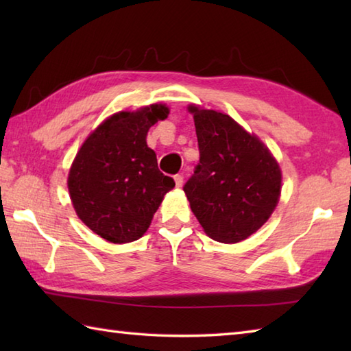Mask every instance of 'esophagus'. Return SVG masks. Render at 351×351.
<instances>
[{
    "label": "esophagus",
    "instance_id": "esophagus-1",
    "mask_svg": "<svg viewBox=\"0 0 351 351\" xmlns=\"http://www.w3.org/2000/svg\"><path fill=\"white\" fill-rule=\"evenodd\" d=\"M175 184H176L178 189H181L182 184H184V176L182 175H175Z\"/></svg>",
    "mask_w": 351,
    "mask_h": 351
}]
</instances>
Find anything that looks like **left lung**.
Returning a JSON list of instances; mask_svg holds the SVG:
<instances>
[{
	"instance_id": "obj_1",
	"label": "left lung",
	"mask_w": 351,
	"mask_h": 351,
	"mask_svg": "<svg viewBox=\"0 0 351 351\" xmlns=\"http://www.w3.org/2000/svg\"><path fill=\"white\" fill-rule=\"evenodd\" d=\"M189 110L200 154L195 173L184 185L191 211L213 240L243 241L270 219L279 202V164L263 141L230 116Z\"/></svg>"
}]
</instances>
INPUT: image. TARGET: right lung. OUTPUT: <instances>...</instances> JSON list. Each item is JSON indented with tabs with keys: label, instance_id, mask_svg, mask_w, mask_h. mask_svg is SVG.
I'll return each instance as SVG.
<instances>
[{
	"label": "right lung",
	"instance_id": "1",
	"mask_svg": "<svg viewBox=\"0 0 351 351\" xmlns=\"http://www.w3.org/2000/svg\"><path fill=\"white\" fill-rule=\"evenodd\" d=\"M162 104L110 116L81 146L68 189L77 215L87 228L114 244L136 241L151 225L175 181L158 170L146 145L147 131L164 121Z\"/></svg>",
	"mask_w": 351,
	"mask_h": 351
}]
</instances>
